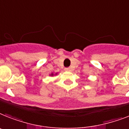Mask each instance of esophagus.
Masks as SVG:
<instances>
[{
  "mask_svg": "<svg viewBox=\"0 0 129 129\" xmlns=\"http://www.w3.org/2000/svg\"><path fill=\"white\" fill-rule=\"evenodd\" d=\"M64 71H71V69H70V68H65V69H64Z\"/></svg>",
  "mask_w": 129,
  "mask_h": 129,
  "instance_id": "34e87169",
  "label": "esophagus"
}]
</instances>
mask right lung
I'll return each mask as SVG.
<instances>
[{"label": "right lung", "mask_w": 129, "mask_h": 129, "mask_svg": "<svg viewBox=\"0 0 129 129\" xmlns=\"http://www.w3.org/2000/svg\"><path fill=\"white\" fill-rule=\"evenodd\" d=\"M51 76H53V73H52V74H51Z\"/></svg>", "instance_id": "add662e5"}]
</instances>
